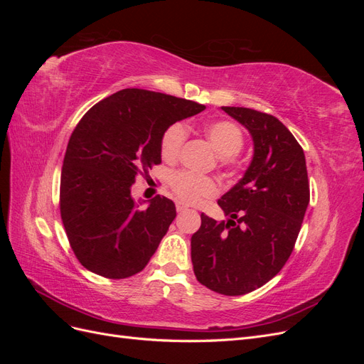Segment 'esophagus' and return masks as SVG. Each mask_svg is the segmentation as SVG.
Returning <instances> with one entry per match:
<instances>
[{
	"mask_svg": "<svg viewBox=\"0 0 364 364\" xmlns=\"http://www.w3.org/2000/svg\"><path fill=\"white\" fill-rule=\"evenodd\" d=\"M176 209H178V213H182V211H185V209H188V206H186L185 203L178 202V203H176Z\"/></svg>",
	"mask_w": 364,
	"mask_h": 364,
	"instance_id": "1",
	"label": "esophagus"
}]
</instances>
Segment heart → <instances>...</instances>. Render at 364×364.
<instances>
[{
  "mask_svg": "<svg viewBox=\"0 0 364 364\" xmlns=\"http://www.w3.org/2000/svg\"><path fill=\"white\" fill-rule=\"evenodd\" d=\"M205 135L218 155L226 158V161L228 158L238 155L240 150L245 146L243 132L237 124L230 123V121H213V123L205 126ZM185 139V126L181 123L171 124L162 135V158L167 161L178 158ZM170 186L174 194L186 203H200L206 197H213L218 191V186L213 179L205 178V176H197L190 171H174L170 176Z\"/></svg>",
  "mask_w": 364,
  "mask_h": 364,
  "instance_id": "1",
  "label": "heart"
}]
</instances>
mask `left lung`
Returning a JSON list of instances; mask_svg holds the SVG:
<instances>
[{"instance_id":"obj_1","label":"left lung","mask_w":364,"mask_h":364,"mask_svg":"<svg viewBox=\"0 0 364 364\" xmlns=\"http://www.w3.org/2000/svg\"><path fill=\"white\" fill-rule=\"evenodd\" d=\"M253 141L249 167L218 199L228 222L205 214L191 237L197 281L240 296L262 287L287 262L310 202L304 150L278 118L249 107L222 106Z\"/></svg>"}]
</instances>
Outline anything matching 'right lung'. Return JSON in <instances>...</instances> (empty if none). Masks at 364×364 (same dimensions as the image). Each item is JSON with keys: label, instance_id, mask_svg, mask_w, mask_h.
<instances>
[{"label": "right lung", "instance_id": "obj_1", "mask_svg": "<svg viewBox=\"0 0 364 364\" xmlns=\"http://www.w3.org/2000/svg\"><path fill=\"white\" fill-rule=\"evenodd\" d=\"M203 105L146 90H123L94 105L68 141L60 176V215L77 259L90 272L123 279L141 272L176 217L156 196L132 197L141 171L161 162L171 124Z\"/></svg>", "mask_w": 364, "mask_h": 364}]
</instances>
